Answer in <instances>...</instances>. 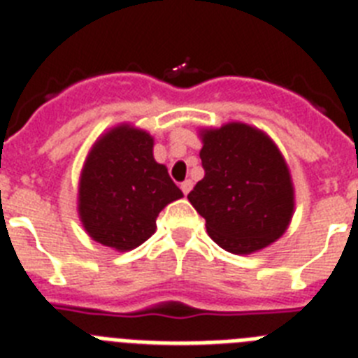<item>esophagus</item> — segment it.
<instances>
[{
	"label": "esophagus",
	"mask_w": 358,
	"mask_h": 358,
	"mask_svg": "<svg viewBox=\"0 0 358 358\" xmlns=\"http://www.w3.org/2000/svg\"><path fill=\"white\" fill-rule=\"evenodd\" d=\"M192 186H194V182H192L190 179H186L185 182H181V190H182V194H185V196L192 190Z\"/></svg>",
	"instance_id": "esophagus-1"
}]
</instances>
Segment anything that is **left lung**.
I'll list each match as a JSON object with an SVG mask.
<instances>
[{"mask_svg": "<svg viewBox=\"0 0 358 358\" xmlns=\"http://www.w3.org/2000/svg\"><path fill=\"white\" fill-rule=\"evenodd\" d=\"M205 177L188 201L221 249L252 254L285 234L294 214V186L280 148L245 122L199 129Z\"/></svg>", "mask_w": 358, "mask_h": 358, "instance_id": "left-lung-1", "label": "left lung"}]
</instances>
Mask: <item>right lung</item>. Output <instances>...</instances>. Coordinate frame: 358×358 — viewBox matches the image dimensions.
Returning a JSON list of instances; mask_svg holds the SVG:
<instances>
[{"mask_svg":"<svg viewBox=\"0 0 358 358\" xmlns=\"http://www.w3.org/2000/svg\"><path fill=\"white\" fill-rule=\"evenodd\" d=\"M182 192L153 159V137L131 124L102 133L84 161L78 215L96 243L128 252L157 229L159 212Z\"/></svg>","mask_w":358,"mask_h":358,"instance_id":"1","label":"right lung"}]
</instances>
